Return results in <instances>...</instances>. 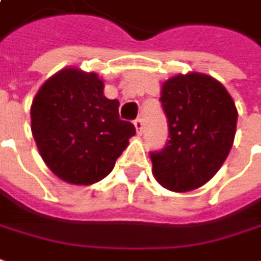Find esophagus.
Instances as JSON below:
<instances>
[{
	"label": "esophagus",
	"mask_w": 261,
	"mask_h": 261,
	"mask_svg": "<svg viewBox=\"0 0 261 261\" xmlns=\"http://www.w3.org/2000/svg\"><path fill=\"white\" fill-rule=\"evenodd\" d=\"M134 125H136L137 134H143V130H144V124H143V120H141V118H136V120H134Z\"/></svg>",
	"instance_id": "34e87169"
}]
</instances>
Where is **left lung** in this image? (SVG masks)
Instances as JSON below:
<instances>
[{"label":"left lung","instance_id":"8db88e82","mask_svg":"<svg viewBox=\"0 0 261 261\" xmlns=\"http://www.w3.org/2000/svg\"><path fill=\"white\" fill-rule=\"evenodd\" d=\"M160 101L170 140L160 151H150L154 177L167 190L198 189L219 171L231 150L234 101L221 83L198 72L166 81Z\"/></svg>","mask_w":261,"mask_h":261}]
</instances>
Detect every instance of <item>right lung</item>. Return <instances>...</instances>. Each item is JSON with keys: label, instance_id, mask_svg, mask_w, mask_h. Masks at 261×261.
I'll return each mask as SVG.
<instances>
[{"label": "right lung", "instance_id": "1", "mask_svg": "<svg viewBox=\"0 0 261 261\" xmlns=\"http://www.w3.org/2000/svg\"><path fill=\"white\" fill-rule=\"evenodd\" d=\"M97 74L67 68L47 80L31 106V131L42 160L61 180L88 186L107 177L136 134L108 100Z\"/></svg>", "mask_w": 261, "mask_h": 261}]
</instances>
